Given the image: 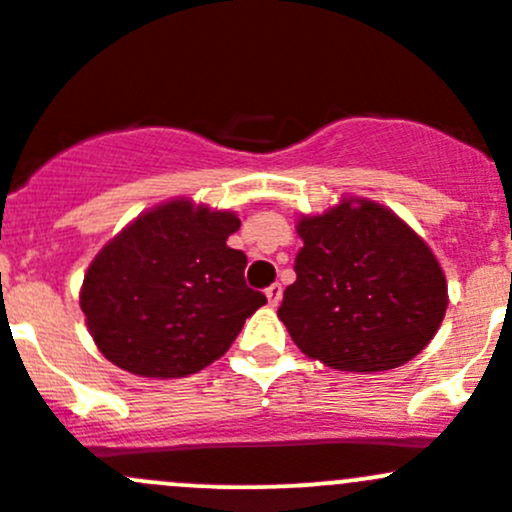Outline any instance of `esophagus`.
I'll list each match as a JSON object with an SVG mask.
<instances>
[{
  "mask_svg": "<svg viewBox=\"0 0 512 512\" xmlns=\"http://www.w3.org/2000/svg\"><path fill=\"white\" fill-rule=\"evenodd\" d=\"M265 294H267V302H270V307H277V304H280V299H282V285H270L265 289Z\"/></svg>",
  "mask_w": 512,
  "mask_h": 512,
  "instance_id": "obj_1",
  "label": "esophagus"
}]
</instances>
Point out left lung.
<instances>
[{
    "label": "left lung",
    "instance_id": "left-lung-1",
    "mask_svg": "<svg viewBox=\"0 0 512 512\" xmlns=\"http://www.w3.org/2000/svg\"><path fill=\"white\" fill-rule=\"evenodd\" d=\"M304 242L277 317L309 359L389 371L428 347L446 317L443 267L421 235L369 198L302 215Z\"/></svg>",
    "mask_w": 512,
    "mask_h": 512
}]
</instances>
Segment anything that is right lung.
Wrapping results in <instances>:
<instances>
[{"label": "right lung", "instance_id": "add662e5", "mask_svg": "<svg viewBox=\"0 0 512 512\" xmlns=\"http://www.w3.org/2000/svg\"><path fill=\"white\" fill-rule=\"evenodd\" d=\"M240 218L173 198L101 247L79 302L98 352L148 379H180L220 359L267 297L245 285Z\"/></svg>", "mask_w": 512, "mask_h": 512}]
</instances>
